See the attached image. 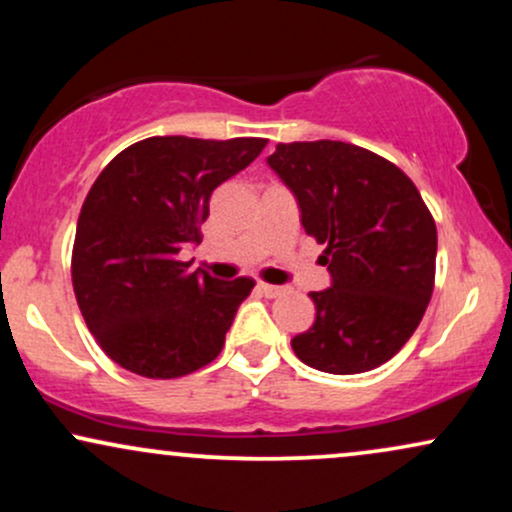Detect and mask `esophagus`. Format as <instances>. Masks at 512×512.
Instances as JSON below:
<instances>
[{"instance_id":"1","label":"esophagus","mask_w":512,"mask_h":512,"mask_svg":"<svg viewBox=\"0 0 512 512\" xmlns=\"http://www.w3.org/2000/svg\"><path fill=\"white\" fill-rule=\"evenodd\" d=\"M257 291L262 293V296H267V298H276V296H281V293H284V289H281V286H272V284H257Z\"/></svg>"}]
</instances>
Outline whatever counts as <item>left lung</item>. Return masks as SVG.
<instances>
[{
	"mask_svg": "<svg viewBox=\"0 0 512 512\" xmlns=\"http://www.w3.org/2000/svg\"><path fill=\"white\" fill-rule=\"evenodd\" d=\"M269 168L293 192L308 236L325 243L332 286L310 291L315 322L291 339L305 366L334 375L383 366L419 327L436 279L438 233L395 163L332 142L276 144Z\"/></svg>",
	"mask_w": 512,
	"mask_h": 512,
	"instance_id": "1",
	"label": "left lung"
}]
</instances>
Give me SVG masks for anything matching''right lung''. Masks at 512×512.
<instances>
[{
  "mask_svg": "<svg viewBox=\"0 0 512 512\" xmlns=\"http://www.w3.org/2000/svg\"><path fill=\"white\" fill-rule=\"evenodd\" d=\"M267 139L151 137L120 151L88 190L72 252L86 327L117 366L154 380L195 373L221 354L255 281L190 272L211 192L248 168Z\"/></svg>",
  "mask_w": 512,
  "mask_h": 512,
  "instance_id": "1",
  "label": "right lung"
}]
</instances>
